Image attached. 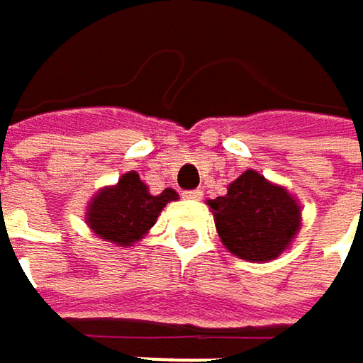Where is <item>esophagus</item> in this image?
I'll list each match as a JSON object with an SVG mask.
<instances>
[{
  "label": "esophagus",
  "instance_id": "1",
  "mask_svg": "<svg viewBox=\"0 0 363 363\" xmlns=\"http://www.w3.org/2000/svg\"><path fill=\"white\" fill-rule=\"evenodd\" d=\"M186 198H190V200H200L202 198V190H190V192H184Z\"/></svg>",
  "mask_w": 363,
  "mask_h": 363
}]
</instances>
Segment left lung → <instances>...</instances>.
<instances>
[{"instance_id":"left-lung-1","label":"left lung","mask_w":363,"mask_h":363,"mask_svg":"<svg viewBox=\"0 0 363 363\" xmlns=\"http://www.w3.org/2000/svg\"><path fill=\"white\" fill-rule=\"evenodd\" d=\"M208 206L223 246L250 262L274 260L291 246L301 225L298 200L252 169L229 184L227 194L208 200Z\"/></svg>"}]
</instances>
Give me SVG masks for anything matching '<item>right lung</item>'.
<instances>
[{
    "mask_svg": "<svg viewBox=\"0 0 363 363\" xmlns=\"http://www.w3.org/2000/svg\"><path fill=\"white\" fill-rule=\"evenodd\" d=\"M177 192L165 188L161 194H150L148 186L136 171H128L116 186L99 190L86 208V223L101 240L117 246H132L148 233L157 217Z\"/></svg>",
    "mask_w": 363,
    "mask_h": 363,
    "instance_id": "obj_1",
    "label": "right lung"
}]
</instances>
